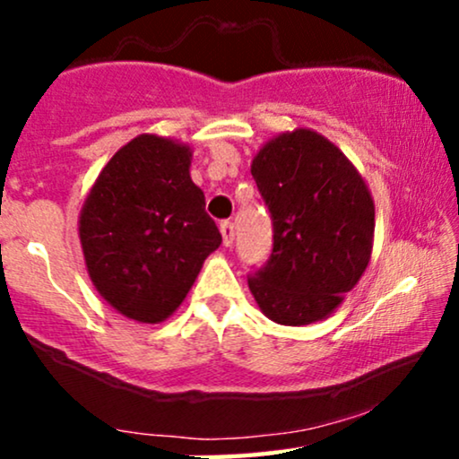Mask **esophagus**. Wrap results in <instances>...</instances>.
<instances>
[{
  "label": "esophagus",
  "mask_w": 459,
  "mask_h": 459,
  "mask_svg": "<svg viewBox=\"0 0 459 459\" xmlns=\"http://www.w3.org/2000/svg\"><path fill=\"white\" fill-rule=\"evenodd\" d=\"M220 233H222V241L224 246H233V239H235V229H233V222H222L220 224Z\"/></svg>",
  "instance_id": "1"
}]
</instances>
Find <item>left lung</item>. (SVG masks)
I'll return each instance as SVG.
<instances>
[{"instance_id": "left-lung-1", "label": "left lung", "mask_w": 459, "mask_h": 459, "mask_svg": "<svg viewBox=\"0 0 459 459\" xmlns=\"http://www.w3.org/2000/svg\"><path fill=\"white\" fill-rule=\"evenodd\" d=\"M272 213L270 261L247 278L267 319L308 325L343 304L373 250L376 204L356 166L317 131H284L250 166Z\"/></svg>"}]
</instances>
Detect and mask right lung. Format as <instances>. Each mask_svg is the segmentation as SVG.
I'll use <instances>...</instances> for the list:
<instances>
[{"label": "right lung", "mask_w": 459, "mask_h": 459, "mask_svg": "<svg viewBox=\"0 0 459 459\" xmlns=\"http://www.w3.org/2000/svg\"><path fill=\"white\" fill-rule=\"evenodd\" d=\"M189 166L187 144L142 134L105 163L79 212V241L94 289L140 324L170 317L204 259L222 244Z\"/></svg>", "instance_id": "right-lung-1"}]
</instances>
